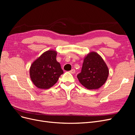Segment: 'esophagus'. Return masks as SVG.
<instances>
[{
    "label": "esophagus",
    "instance_id": "obj_1",
    "mask_svg": "<svg viewBox=\"0 0 135 135\" xmlns=\"http://www.w3.org/2000/svg\"><path fill=\"white\" fill-rule=\"evenodd\" d=\"M70 73H71V74H74V73H75V69H71V70L70 71Z\"/></svg>",
    "mask_w": 135,
    "mask_h": 135
}]
</instances>
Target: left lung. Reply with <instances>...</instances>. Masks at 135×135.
I'll return each mask as SVG.
<instances>
[{"mask_svg":"<svg viewBox=\"0 0 135 135\" xmlns=\"http://www.w3.org/2000/svg\"><path fill=\"white\" fill-rule=\"evenodd\" d=\"M109 69L101 56L95 52H89L84 58L80 73L77 78L88 89H97L104 85L109 76Z\"/></svg>","mask_w":135,"mask_h":135,"instance_id":"left-lung-1","label":"left lung"}]
</instances>
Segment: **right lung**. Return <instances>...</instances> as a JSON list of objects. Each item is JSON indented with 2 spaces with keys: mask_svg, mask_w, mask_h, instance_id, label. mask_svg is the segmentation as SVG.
I'll use <instances>...</instances> for the list:
<instances>
[{
  "mask_svg": "<svg viewBox=\"0 0 135 135\" xmlns=\"http://www.w3.org/2000/svg\"><path fill=\"white\" fill-rule=\"evenodd\" d=\"M55 50L44 52L31 65L30 76L32 82L40 89H48L54 85L64 73L60 64L56 60Z\"/></svg>",
  "mask_w": 135,
  "mask_h": 135,
  "instance_id": "1",
  "label": "right lung"
}]
</instances>
